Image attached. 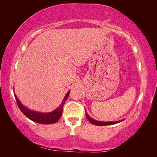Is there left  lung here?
<instances>
[{
	"mask_svg": "<svg viewBox=\"0 0 157 157\" xmlns=\"http://www.w3.org/2000/svg\"><path fill=\"white\" fill-rule=\"evenodd\" d=\"M86 117L88 119V121L90 122L92 124H94L96 125H112V124H115V123H117L119 121H112V122H102V121H96V120L92 119L88 115V114L86 111Z\"/></svg>",
	"mask_w": 157,
	"mask_h": 157,
	"instance_id": "8db88e82",
	"label": "left lung"
}]
</instances>
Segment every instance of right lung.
<instances>
[{"label": "right lung", "mask_w": 157, "mask_h": 157, "mask_svg": "<svg viewBox=\"0 0 157 157\" xmlns=\"http://www.w3.org/2000/svg\"><path fill=\"white\" fill-rule=\"evenodd\" d=\"M69 92L70 91H69L67 92V94L66 96H65V98L63 99L61 105H60L59 107L56 109V110H55L54 111H52L51 113H41L36 112L34 111H31V110H29L27 108H25L24 106H23L21 105V103L19 102V101L15 94V97L17 101V104L20 111L23 113V115L27 117L28 118H29L33 121L42 123V124H52V123H55L56 121H58V120L61 117L63 106H64L65 102L68 98Z\"/></svg>", "instance_id": "right-lung-1"}]
</instances>
